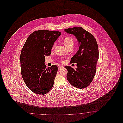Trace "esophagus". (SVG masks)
Listing matches in <instances>:
<instances>
[{"mask_svg": "<svg viewBox=\"0 0 123 123\" xmlns=\"http://www.w3.org/2000/svg\"><path fill=\"white\" fill-rule=\"evenodd\" d=\"M64 68V67H63V66H61V65H60V66H58V68H59V69L62 68Z\"/></svg>", "mask_w": 123, "mask_h": 123, "instance_id": "34e87169", "label": "esophagus"}]
</instances>
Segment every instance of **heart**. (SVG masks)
Wrapping results in <instances>:
<instances>
[{"label": "heart", "instance_id": "obj_1", "mask_svg": "<svg viewBox=\"0 0 123 123\" xmlns=\"http://www.w3.org/2000/svg\"><path fill=\"white\" fill-rule=\"evenodd\" d=\"M63 43L67 48L68 46H71V45L73 46L74 44V41L72 37H65L63 39ZM55 44H54L53 45V48H54L55 47Z\"/></svg>", "mask_w": 123, "mask_h": 123}]
</instances>
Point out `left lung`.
I'll return each instance as SVG.
<instances>
[{"mask_svg": "<svg viewBox=\"0 0 123 123\" xmlns=\"http://www.w3.org/2000/svg\"><path fill=\"white\" fill-rule=\"evenodd\" d=\"M67 33L73 35L78 41L79 49L71 59V63H77L76 69L66 66L67 80L78 88L89 86L95 75L99 50L93 35L82 27L78 26L64 29Z\"/></svg>", "mask_w": 123, "mask_h": 123, "instance_id": "1", "label": "left lung"}]
</instances>
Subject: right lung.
Returning a JSON list of instances; mask_svg holds the SVG:
<instances>
[{"label": "right lung", "instance_id": "right-lung-1", "mask_svg": "<svg viewBox=\"0 0 123 123\" xmlns=\"http://www.w3.org/2000/svg\"><path fill=\"white\" fill-rule=\"evenodd\" d=\"M60 31H36L27 38L20 55L22 78L27 87L34 93L44 95L52 88L58 68H47L45 56L50 55Z\"/></svg>", "mask_w": 123, "mask_h": 123}]
</instances>
